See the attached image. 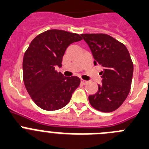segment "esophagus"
<instances>
[{"label":"esophagus","instance_id":"1","mask_svg":"<svg viewBox=\"0 0 149 149\" xmlns=\"http://www.w3.org/2000/svg\"><path fill=\"white\" fill-rule=\"evenodd\" d=\"M81 84H88V81H86V80H84V79H81Z\"/></svg>","mask_w":149,"mask_h":149}]
</instances>
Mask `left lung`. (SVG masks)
<instances>
[{
    "instance_id": "left-lung-1",
    "label": "left lung",
    "mask_w": 149,
    "mask_h": 149,
    "mask_svg": "<svg viewBox=\"0 0 149 149\" xmlns=\"http://www.w3.org/2000/svg\"><path fill=\"white\" fill-rule=\"evenodd\" d=\"M89 47L94 65L102 68V84L89 102L95 109L112 112L124 102L130 92L134 72L133 62L126 47L106 34H81Z\"/></svg>"
}]
</instances>
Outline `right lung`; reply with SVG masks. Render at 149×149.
Wrapping results in <instances>:
<instances>
[{
  "label": "right lung",
  "mask_w": 149,
  "mask_h": 149,
  "mask_svg": "<svg viewBox=\"0 0 149 149\" xmlns=\"http://www.w3.org/2000/svg\"><path fill=\"white\" fill-rule=\"evenodd\" d=\"M81 40L76 33L49 29L36 36L25 52L24 82L32 100L42 109L56 111L65 107L79 85V78L66 77L55 68L62 66L68 47Z\"/></svg>",
  "instance_id": "obj_1"
}]
</instances>
